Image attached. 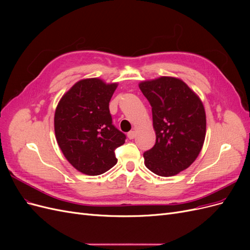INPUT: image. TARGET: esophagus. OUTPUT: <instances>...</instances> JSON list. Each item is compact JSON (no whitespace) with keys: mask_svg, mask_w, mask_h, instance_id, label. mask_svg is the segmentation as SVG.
I'll return each mask as SVG.
<instances>
[{"mask_svg":"<svg viewBox=\"0 0 250 250\" xmlns=\"http://www.w3.org/2000/svg\"><path fill=\"white\" fill-rule=\"evenodd\" d=\"M127 137H128V139H129V140H133L135 137H137V131H134V130L129 131V132H128V134H127Z\"/></svg>","mask_w":250,"mask_h":250,"instance_id":"34e87169","label":"esophagus"}]
</instances>
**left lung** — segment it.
Wrapping results in <instances>:
<instances>
[{
	"label": "left lung",
	"mask_w": 250,
	"mask_h": 250,
	"mask_svg": "<svg viewBox=\"0 0 250 250\" xmlns=\"http://www.w3.org/2000/svg\"><path fill=\"white\" fill-rule=\"evenodd\" d=\"M152 107L156 135L153 148L144 153L145 166L169 177L195 162L207 132V117L198 95L176 77L162 76L139 83Z\"/></svg>",
	"instance_id": "8db88e82"
}]
</instances>
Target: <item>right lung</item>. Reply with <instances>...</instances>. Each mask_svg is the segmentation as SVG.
Wrapping results in <instances>:
<instances>
[{
	"instance_id": "right-lung-1",
	"label": "right lung",
	"mask_w": 250,
	"mask_h": 250,
	"mask_svg": "<svg viewBox=\"0 0 250 250\" xmlns=\"http://www.w3.org/2000/svg\"><path fill=\"white\" fill-rule=\"evenodd\" d=\"M118 83L100 78L81 79L67 90L55 109L54 130L58 146L73 167L95 176L117 164L115 149L125 134L112 125L109 101Z\"/></svg>"
}]
</instances>
